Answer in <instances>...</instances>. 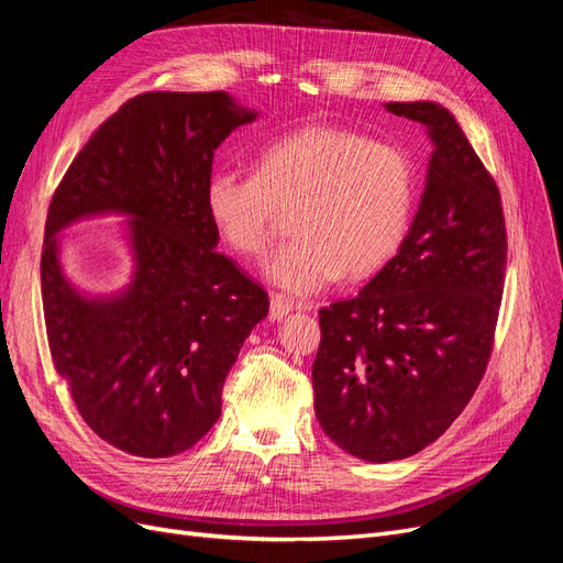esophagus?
<instances>
[{"label":"esophagus","mask_w":563,"mask_h":563,"mask_svg":"<svg viewBox=\"0 0 563 563\" xmlns=\"http://www.w3.org/2000/svg\"><path fill=\"white\" fill-rule=\"evenodd\" d=\"M294 310L308 312V310H312V305L310 302H296L291 298L279 296V294H272L269 296V319L272 321H282L288 312H294Z\"/></svg>","instance_id":"1"}]
</instances>
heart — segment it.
I'll return each mask as SVG.
<instances>
[{
	"mask_svg": "<svg viewBox=\"0 0 563 563\" xmlns=\"http://www.w3.org/2000/svg\"><path fill=\"white\" fill-rule=\"evenodd\" d=\"M203 207L234 253L261 255L279 209H296L294 236L269 255L263 275L291 296H314L345 275L383 269L406 242L416 174L404 152L360 131L310 124L269 141L255 174L213 172Z\"/></svg>",
	"mask_w": 563,
	"mask_h": 563,
	"instance_id": "obj_1",
	"label": "heart"
}]
</instances>
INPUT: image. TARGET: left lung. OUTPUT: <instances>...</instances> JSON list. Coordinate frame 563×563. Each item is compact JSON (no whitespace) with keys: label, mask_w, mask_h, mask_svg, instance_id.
<instances>
[{"label":"left lung","mask_w":563,"mask_h":563,"mask_svg":"<svg viewBox=\"0 0 563 563\" xmlns=\"http://www.w3.org/2000/svg\"><path fill=\"white\" fill-rule=\"evenodd\" d=\"M434 145L406 242L360 296L319 310L314 413L354 457L389 463L444 434L479 387L505 286L496 180L455 117L430 100L385 103Z\"/></svg>","instance_id":"obj_1"}]
</instances>
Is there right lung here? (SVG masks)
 <instances>
[{
  "label": "right lung",
  "mask_w": 563,
  "mask_h": 563,
  "mask_svg": "<svg viewBox=\"0 0 563 563\" xmlns=\"http://www.w3.org/2000/svg\"><path fill=\"white\" fill-rule=\"evenodd\" d=\"M258 117L225 91H150L100 124L51 199L42 302L51 360L84 422L110 446L168 457L220 418V395L267 294L228 255L203 207L213 152ZM124 214L134 277L84 295L64 277L59 238L91 214Z\"/></svg>",
  "instance_id": "obj_1"
}]
</instances>
